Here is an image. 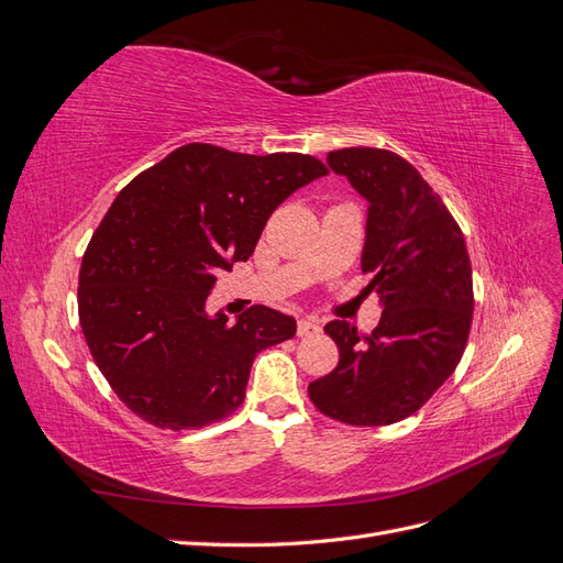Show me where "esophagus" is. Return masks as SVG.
Returning <instances> with one entry per match:
<instances>
[{
  "label": "esophagus",
  "instance_id": "obj_1",
  "mask_svg": "<svg viewBox=\"0 0 563 563\" xmlns=\"http://www.w3.org/2000/svg\"><path fill=\"white\" fill-rule=\"evenodd\" d=\"M321 331V323L314 317H305L298 321V335L300 338H310L317 335Z\"/></svg>",
  "mask_w": 563,
  "mask_h": 563
}]
</instances>
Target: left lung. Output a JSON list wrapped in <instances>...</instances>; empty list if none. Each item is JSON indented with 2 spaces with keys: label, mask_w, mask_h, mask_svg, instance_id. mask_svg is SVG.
<instances>
[{
  "label": "left lung",
  "mask_w": 563,
  "mask_h": 563,
  "mask_svg": "<svg viewBox=\"0 0 563 563\" xmlns=\"http://www.w3.org/2000/svg\"><path fill=\"white\" fill-rule=\"evenodd\" d=\"M368 201L362 269L383 317L371 335L329 321L338 366L308 391L323 416L378 428L404 420L449 380L465 352L474 296L465 236L413 164L378 147L329 152Z\"/></svg>",
  "instance_id": "left-lung-1"
}]
</instances>
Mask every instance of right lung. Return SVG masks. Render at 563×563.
I'll return each mask as SVG.
<instances>
[{
  "mask_svg": "<svg viewBox=\"0 0 563 563\" xmlns=\"http://www.w3.org/2000/svg\"><path fill=\"white\" fill-rule=\"evenodd\" d=\"M329 168L310 155L174 150L117 195L79 269V323L114 395L162 430H199L246 395L255 354L296 335L265 305L209 314L216 275L249 261L267 218Z\"/></svg>",
  "mask_w": 563,
  "mask_h": 563,
  "instance_id": "right-lung-1",
  "label": "right lung"
}]
</instances>
